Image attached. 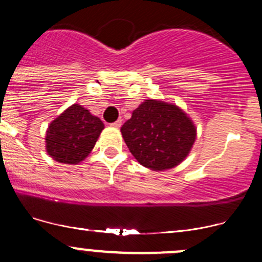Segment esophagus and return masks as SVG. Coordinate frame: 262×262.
Segmentation results:
<instances>
[{
  "label": "esophagus",
  "instance_id": "esophagus-1",
  "mask_svg": "<svg viewBox=\"0 0 262 262\" xmlns=\"http://www.w3.org/2000/svg\"><path fill=\"white\" fill-rule=\"evenodd\" d=\"M111 126L114 127V128H119V127L122 126V119H118V121H116L114 123H112Z\"/></svg>",
  "mask_w": 262,
  "mask_h": 262
}]
</instances>
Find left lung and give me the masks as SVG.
<instances>
[{
  "label": "left lung",
  "mask_w": 262,
  "mask_h": 262,
  "mask_svg": "<svg viewBox=\"0 0 262 262\" xmlns=\"http://www.w3.org/2000/svg\"><path fill=\"white\" fill-rule=\"evenodd\" d=\"M127 148L141 166L164 171L180 164L190 153L196 127L176 104L144 100L121 127Z\"/></svg>",
  "instance_id": "left-lung-1"
}]
</instances>
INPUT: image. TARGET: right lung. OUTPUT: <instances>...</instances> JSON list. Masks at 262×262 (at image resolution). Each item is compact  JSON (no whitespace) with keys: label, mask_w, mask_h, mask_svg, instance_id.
Segmentation results:
<instances>
[{"label":"right lung","mask_w":262,"mask_h":262,"mask_svg":"<svg viewBox=\"0 0 262 262\" xmlns=\"http://www.w3.org/2000/svg\"><path fill=\"white\" fill-rule=\"evenodd\" d=\"M104 123L89 109L73 104L59 114L46 131V151L54 161L78 164L91 153Z\"/></svg>","instance_id":"add662e5"}]
</instances>
